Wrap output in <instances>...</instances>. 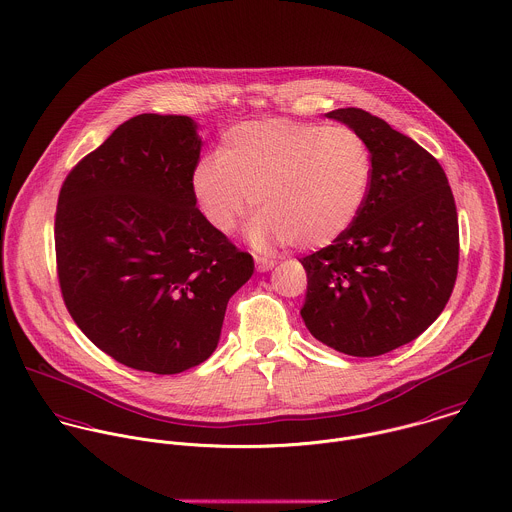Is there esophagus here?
<instances>
[{
	"label": "esophagus",
	"mask_w": 512,
	"mask_h": 512,
	"mask_svg": "<svg viewBox=\"0 0 512 512\" xmlns=\"http://www.w3.org/2000/svg\"><path fill=\"white\" fill-rule=\"evenodd\" d=\"M276 266V260L272 258H264V256H256V270L258 272H268Z\"/></svg>",
	"instance_id": "obj_1"
}]
</instances>
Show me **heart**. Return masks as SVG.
Segmentation results:
<instances>
[{
  "mask_svg": "<svg viewBox=\"0 0 512 512\" xmlns=\"http://www.w3.org/2000/svg\"><path fill=\"white\" fill-rule=\"evenodd\" d=\"M369 180L371 157L353 129L264 119L224 131L218 155L196 163L190 190L218 232H230L254 200L260 208L246 226L254 246L324 248L355 222Z\"/></svg>",
  "mask_w": 512,
  "mask_h": 512,
  "instance_id": "obj_1",
  "label": "heart"
}]
</instances>
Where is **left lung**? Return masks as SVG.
<instances>
[{
  "instance_id": "1",
  "label": "left lung",
  "mask_w": 512,
  "mask_h": 512,
  "mask_svg": "<svg viewBox=\"0 0 512 512\" xmlns=\"http://www.w3.org/2000/svg\"><path fill=\"white\" fill-rule=\"evenodd\" d=\"M326 117L363 139L371 180L355 222L300 260V314L316 340L375 357L421 336L449 302L459 268L455 198L437 159L383 119L355 107Z\"/></svg>"
}]
</instances>
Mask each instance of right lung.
<instances>
[{
    "label": "right lung",
    "mask_w": 512,
    "mask_h": 512,
    "mask_svg": "<svg viewBox=\"0 0 512 512\" xmlns=\"http://www.w3.org/2000/svg\"><path fill=\"white\" fill-rule=\"evenodd\" d=\"M198 125L145 113L117 127L65 178L57 274L81 332L119 363L172 375L212 355L228 300L254 260L192 198Z\"/></svg>",
    "instance_id": "obj_1"
}]
</instances>
